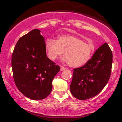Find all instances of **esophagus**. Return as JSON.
Segmentation results:
<instances>
[{"instance_id": "esophagus-1", "label": "esophagus", "mask_w": 122, "mask_h": 122, "mask_svg": "<svg viewBox=\"0 0 122 122\" xmlns=\"http://www.w3.org/2000/svg\"><path fill=\"white\" fill-rule=\"evenodd\" d=\"M65 69H66V68H64V66H61L60 67V71H64V70H65Z\"/></svg>"}]
</instances>
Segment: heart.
I'll return each instance as SVG.
<instances>
[{
    "instance_id": "1",
    "label": "heart",
    "mask_w": 122,
    "mask_h": 122,
    "mask_svg": "<svg viewBox=\"0 0 122 122\" xmlns=\"http://www.w3.org/2000/svg\"><path fill=\"white\" fill-rule=\"evenodd\" d=\"M48 58L54 61L64 51L61 60L69 66L78 68L85 65L91 57L94 50L93 45L85 42L79 37L71 35H61L57 40L49 38L45 45Z\"/></svg>"
}]
</instances>
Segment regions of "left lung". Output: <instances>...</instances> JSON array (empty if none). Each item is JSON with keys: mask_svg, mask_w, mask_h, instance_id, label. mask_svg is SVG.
<instances>
[{"mask_svg": "<svg viewBox=\"0 0 122 122\" xmlns=\"http://www.w3.org/2000/svg\"><path fill=\"white\" fill-rule=\"evenodd\" d=\"M112 64V53L105 43L84 65L73 69L70 85L73 96L79 100H86L100 93L110 79Z\"/></svg>", "mask_w": 122, "mask_h": 122, "instance_id": "1", "label": "left lung"}]
</instances>
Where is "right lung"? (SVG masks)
I'll use <instances>...</instances> for the list:
<instances>
[{
    "mask_svg": "<svg viewBox=\"0 0 122 122\" xmlns=\"http://www.w3.org/2000/svg\"><path fill=\"white\" fill-rule=\"evenodd\" d=\"M33 29L19 38L12 55L11 66L16 87L32 100H42L52 90V81L60 71L46 56L45 38Z\"/></svg>",
    "mask_w": 122,
    "mask_h": 122,
    "instance_id": "add662e5",
    "label": "right lung"
}]
</instances>
